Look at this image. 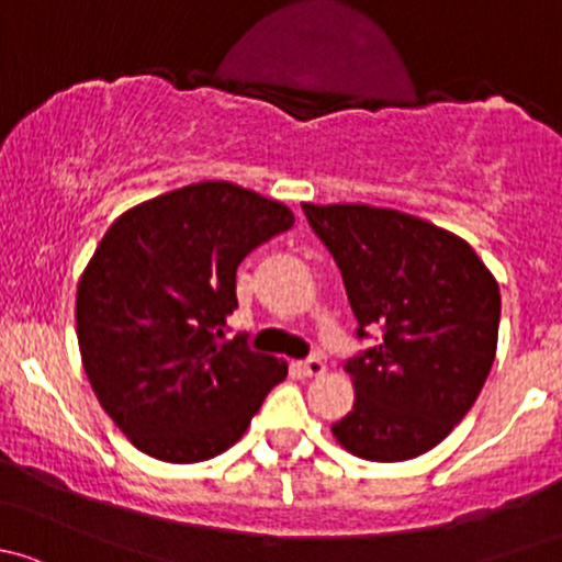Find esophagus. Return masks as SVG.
<instances>
[{"label": "esophagus", "instance_id": "1", "mask_svg": "<svg viewBox=\"0 0 562 562\" xmlns=\"http://www.w3.org/2000/svg\"><path fill=\"white\" fill-rule=\"evenodd\" d=\"M300 370H303V375H322L327 366H324L319 357H308V360L300 362Z\"/></svg>", "mask_w": 562, "mask_h": 562}]
</instances>
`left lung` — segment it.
<instances>
[{
  "instance_id": "8db88e82",
  "label": "left lung",
  "mask_w": 562,
  "mask_h": 562,
  "mask_svg": "<svg viewBox=\"0 0 562 562\" xmlns=\"http://www.w3.org/2000/svg\"><path fill=\"white\" fill-rule=\"evenodd\" d=\"M375 344L346 360L355 406L333 425L351 454L401 462L460 425L495 360L501 292L471 246L401 211L303 205Z\"/></svg>"
}]
</instances>
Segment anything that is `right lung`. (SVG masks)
<instances>
[{
    "label": "right lung",
    "mask_w": 562,
    "mask_h": 562,
    "mask_svg": "<svg viewBox=\"0 0 562 562\" xmlns=\"http://www.w3.org/2000/svg\"><path fill=\"white\" fill-rule=\"evenodd\" d=\"M292 211L227 181H202L115 218L78 283V344L110 419L165 462L222 454L246 432L286 362L224 340L235 273L286 233Z\"/></svg>",
    "instance_id": "1"
}]
</instances>
